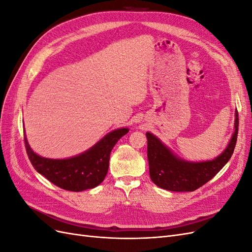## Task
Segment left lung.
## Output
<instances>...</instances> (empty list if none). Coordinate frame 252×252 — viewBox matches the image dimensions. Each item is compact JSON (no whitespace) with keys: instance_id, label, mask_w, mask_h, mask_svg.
I'll return each instance as SVG.
<instances>
[{"instance_id":"8db88e82","label":"left lung","mask_w":252,"mask_h":252,"mask_svg":"<svg viewBox=\"0 0 252 252\" xmlns=\"http://www.w3.org/2000/svg\"><path fill=\"white\" fill-rule=\"evenodd\" d=\"M238 131L239 114L235 111L234 131L229 144L215 159L204 162H189L180 158L156 135L146 132L151 181L159 188L170 191H194L210 181L229 161L234 151Z\"/></svg>"}]
</instances>
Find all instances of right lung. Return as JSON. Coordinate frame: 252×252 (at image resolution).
<instances>
[{"label": "right lung", "instance_id": "add662e5", "mask_svg": "<svg viewBox=\"0 0 252 252\" xmlns=\"http://www.w3.org/2000/svg\"><path fill=\"white\" fill-rule=\"evenodd\" d=\"M128 131V128L116 129L83 154L63 159L36 155L30 148L26 136L25 147L30 162L37 172L58 187L78 192L94 188L104 181L108 171L110 152L116 143Z\"/></svg>", "mask_w": 252, "mask_h": 252}]
</instances>
